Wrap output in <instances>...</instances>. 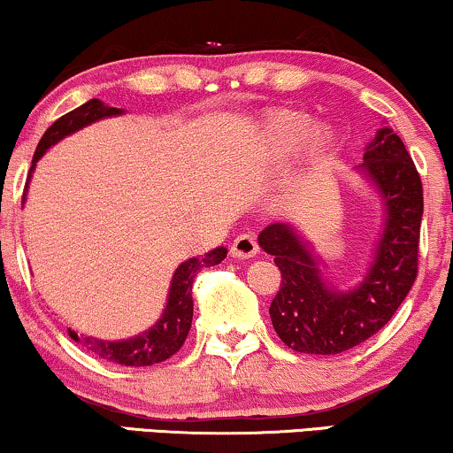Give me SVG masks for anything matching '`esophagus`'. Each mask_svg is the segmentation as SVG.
Here are the masks:
<instances>
[{
  "mask_svg": "<svg viewBox=\"0 0 453 453\" xmlns=\"http://www.w3.org/2000/svg\"><path fill=\"white\" fill-rule=\"evenodd\" d=\"M259 251V245L253 234L250 233H243L239 234V237H234V241L231 243V256L233 257H239V259H250L256 256Z\"/></svg>",
  "mask_w": 453,
  "mask_h": 453,
  "instance_id": "1",
  "label": "esophagus"
}]
</instances>
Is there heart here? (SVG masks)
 I'll return each mask as SVG.
<instances>
[{"label": "heart", "instance_id": "b5f03b06", "mask_svg": "<svg viewBox=\"0 0 453 453\" xmlns=\"http://www.w3.org/2000/svg\"><path fill=\"white\" fill-rule=\"evenodd\" d=\"M311 135V121L305 115L296 113H276L270 115L257 129V142L265 157L272 160H282L299 152ZM330 134L326 129H318L311 135V146L315 152L326 150Z\"/></svg>", "mask_w": 453, "mask_h": 453}]
</instances>
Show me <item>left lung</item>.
<instances>
[{
  "instance_id": "left-lung-1",
  "label": "left lung",
  "mask_w": 453,
  "mask_h": 453,
  "mask_svg": "<svg viewBox=\"0 0 453 453\" xmlns=\"http://www.w3.org/2000/svg\"><path fill=\"white\" fill-rule=\"evenodd\" d=\"M357 171L383 210L369 268L349 288L334 287L321 257L288 222H274L257 243L280 268V290L270 305L284 344L305 355H338L373 336L392 319L417 278L423 185L404 142L389 126L377 129Z\"/></svg>"
}]
</instances>
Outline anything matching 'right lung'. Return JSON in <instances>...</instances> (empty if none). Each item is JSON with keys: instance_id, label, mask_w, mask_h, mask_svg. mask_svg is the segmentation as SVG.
Instances as JSON below:
<instances>
[{"instance_id": "add662e5", "label": "right lung", "mask_w": 453, "mask_h": 453, "mask_svg": "<svg viewBox=\"0 0 453 453\" xmlns=\"http://www.w3.org/2000/svg\"><path fill=\"white\" fill-rule=\"evenodd\" d=\"M126 111L115 109L104 104L98 98H90L88 103L80 104L78 109L70 111L64 117H59L51 127L42 134V138L36 146V152L33 157V165H30L27 188H24L22 203L27 202L28 181L33 177L35 166L39 163L42 154L49 148L64 140L65 135H72L80 132V129L90 126V123L107 119V117L123 115ZM226 257V247H216V250L203 253L200 257H189L183 264L177 265L175 274L171 278L169 296H166L165 311L160 319L146 332L138 334V336L127 340H98L95 336H86V334L70 332L72 340H76L84 346L86 350L95 352L96 357L107 358L111 363L126 365V367H148V365L163 363L166 358L175 355L181 349L185 338H188L191 318H194V299H191V287H194V278L202 268H210V265L220 264Z\"/></svg>"}]
</instances>
